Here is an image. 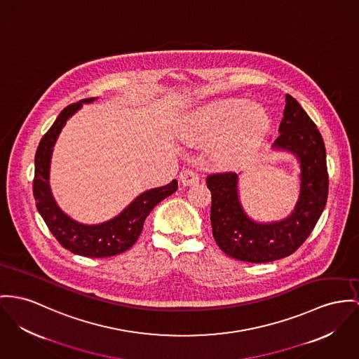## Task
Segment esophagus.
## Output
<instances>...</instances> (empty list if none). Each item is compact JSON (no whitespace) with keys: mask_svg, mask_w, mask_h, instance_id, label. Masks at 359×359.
Here are the masks:
<instances>
[{"mask_svg":"<svg viewBox=\"0 0 359 359\" xmlns=\"http://www.w3.org/2000/svg\"><path fill=\"white\" fill-rule=\"evenodd\" d=\"M179 179H180L183 186H193V184H196L199 182L198 173L195 170H191V169L182 170L180 175H179Z\"/></svg>","mask_w":359,"mask_h":359,"instance_id":"1","label":"esophagus"}]
</instances>
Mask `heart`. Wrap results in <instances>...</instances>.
Segmentation results:
<instances>
[{
	"label": "heart",
	"instance_id": "b5f03b06",
	"mask_svg": "<svg viewBox=\"0 0 359 359\" xmlns=\"http://www.w3.org/2000/svg\"><path fill=\"white\" fill-rule=\"evenodd\" d=\"M271 126V117L261 105H248L243 98L212 102L194 113L182 130L190 143H216L220 139L219 160L224 165L243 163L258 147Z\"/></svg>",
	"mask_w": 359,
	"mask_h": 359
}]
</instances>
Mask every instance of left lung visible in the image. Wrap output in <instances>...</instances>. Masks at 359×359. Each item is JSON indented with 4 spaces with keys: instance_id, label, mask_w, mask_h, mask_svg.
I'll use <instances>...</instances> for the list:
<instances>
[{
    "instance_id": "1",
    "label": "left lung",
    "mask_w": 359,
    "mask_h": 359,
    "mask_svg": "<svg viewBox=\"0 0 359 359\" xmlns=\"http://www.w3.org/2000/svg\"><path fill=\"white\" fill-rule=\"evenodd\" d=\"M273 149L287 150L301 163V190L292 213L284 220L257 222L245 213L238 194V175L212 173L206 177L212 193L213 238L229 257L264 264L291 255L307 239L328 198L325 144L313 120L290 94Z\"/></svg>"
}]
</instances>
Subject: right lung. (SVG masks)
<instances>
[{
  "mask_svg": "<svg viewBox=\"0 0 359 359\" xmlns=\"http://www.w3.org/2000/svg\"><path fill=\"white\" fill-rule=\"evenodd\" d=\"M94 100L97 98H86L76 104L68 105L58 114L53 126L41 139L35 153L32 191L39 215L62 248L83 257L105 258L121 254L134 246L149 213L156 205L177 190V182L172 180L164 187H157L140 194L118 216L98 225H84L68 217L57 206L50 191V158L55 140L67 120L82 108V104L93 102Z\"/></svg>",
  "mask_w": 359,
  "mask_h": 359,
  "instance_id": "right-lung-1",
  "label": "right lung"
}]
</instances>
